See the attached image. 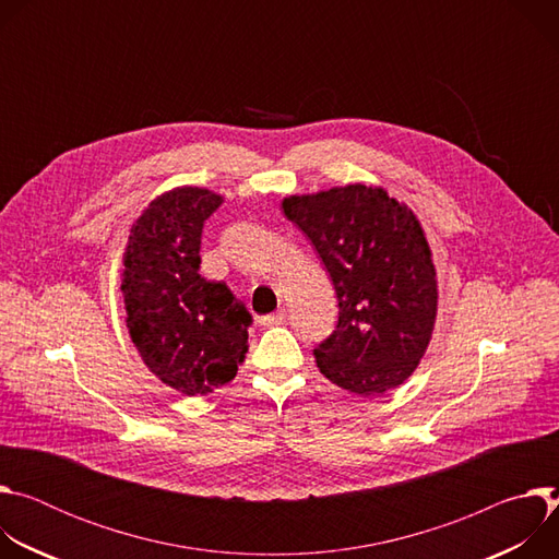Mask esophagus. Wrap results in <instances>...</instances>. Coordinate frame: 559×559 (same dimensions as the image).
Listing matches in <instances>:
<instances>
[{"label":"esophagus","mask_w":559,"mask_h":559,"mask_svg":"<svg viewBox=\"0 0 559 559\" xmlns=\"http://www.w3.org/2000/svg\"><path fill=\"white\" fill-rule=\"evenodd\" d=\"M259 323H261L263 328H278V325H285V323H287V313H285V309H278L276 313L261 316Z\"/></svg>","instance_id":"34e87169"}]
</instances>
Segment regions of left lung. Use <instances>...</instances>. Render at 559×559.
Returning <instances> with one entry per match:
<instances>
[{
    "instance_id": "1",
    "label": "left lung",
    "mask_w": 559,
    "mask_h": 559,
    "mask_svg": "<svg viewBox=\"0 0 559 559\" xmlns=\"http://www.w3.org/2000/svg\"><path fill=\"white\" fill-rule=\"evenodd\" d=\"M283 212L311 241L338 298L336 330L313 349L318 369L362 397L403 384L438 311L436 267L414 212L362 183L287 197Z\"/></svg>"
}]
</instances>
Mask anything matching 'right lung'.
I'll return each mask as SVG.
<instances>
[{
	"label": "right lung",
	"mask_w": 559,
	"mask_h": 559,
	"mask_svg": "<svg viewBox=\"0 0 559 559\" xmlns=\"http://www.w3.org/2000/svg\"><path fill=\"white\" fill-rule=\"evenodd\" d=\"M221 203L190 186L156 197L132 225L123 254L130 338L147 369L186 395L223 386L248 354L252 313L225 283L199 274L203 223Z\"/></svg>",
	"instance_id": "right-lung-1"
}]
</instances>
